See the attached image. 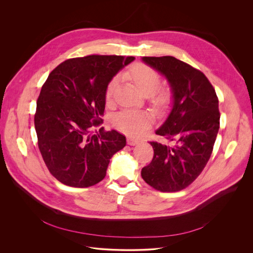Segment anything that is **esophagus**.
Returning <instances> with one entry per match:
<instances>
[{
	"label": "esophagus",
	"instance_id": "1",
	"mask_svg": "<svg viewBox=\"0 0 253 253\" xmlns=\"http://www.w3.org/2000/svg\"><path fill=\"white\" fill-rule=\"evenodd\" d=\"M138 143H139V141L137 139H134V138H131V137L127 138V144H128V145L133 146V145H136V144H138Z\"/></svg>",
	"mask_w": 253,
	"mask_h": 253
}]
</instances>
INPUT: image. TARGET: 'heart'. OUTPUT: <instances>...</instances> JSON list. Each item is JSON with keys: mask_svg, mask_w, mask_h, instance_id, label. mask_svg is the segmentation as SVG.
I'll list each match as a JSON object with an SVG mask.
<instances>
[{"mask_svg": "<svg viewBox=\"0 0 253 253\" xmlns=\"http://www.w3.org/2000/svg\"><path fill=\"white\" fill-rule=\"evenodd\" d=\"M122 78L131 82L143 95L150 96L151 104L155 108L167 106L172 99V90L168 86L159 87L161 77L152 67L138 63L127 69ZM118 84V78L114 77L107 85L105 91V103L110 105L113 101L114 92ZM112 124L121 132L137 136L150 126V118L144 113L132 110H123L112 118Z\"/></svg>", "mask_w": 253, "mask_h": 253, "instance_id": "heart-1", "label": "heart"}]
</instances>
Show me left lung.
<instances>
[{
	"instance_id": "obj_1",
	"label": "left lung",
	"mask_w": 253,
	"mask_h": 253,
	"mask_svg": "<svg viewBox=\"0 0 253 253\" xmlns=\"http://www.w3.org/2000/svg\"><path fill=\"white\" fill-rule=\"evenodd\" d=\"M162 73L171 85L173 108L165 123L155 132L174 146L150 141L154 155L141 176L161 192L188 187L206 166L219 130L218 97L202 72L172 56L143 57Z\"/></svg>"
}]
</instances>
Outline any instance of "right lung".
Wrapping results in <instances>:
<instances>
[{"label":"right lung","instance_id":"right-lung-1","mask_svg":"<svg viewBox=\"0 0 253 253\" xmlns=\"http://www.w3.org/2000/svg\"><path fill=\"white\" fill-rule=\"evenodd\" d=\"M134 57L89 55L57 66L37 100L35 128L38 147L50 173L61 183L85 188L106 176L111 157L126 138L100 127L108 83Z\"/></svg>","mask_w":253,"mask_h":253}]
</instances>
